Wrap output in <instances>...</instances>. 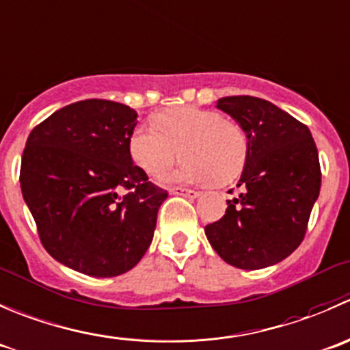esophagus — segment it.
Returning <instances> with one entry per match:
<instances>
[{
    "instance_id": "34e87169",
    "label": "esophagus",
    "mask_w": 350,
    "mask_h": 350,
    "mask_svg": "<svg viewBox=\"0 0 350 350\" xmlns=\"http://www.w3.org/2000/svg\"><path fill=\"white\" fill-rule=\"evenodd\" d=\"M170 193H174V196H185V197H189V199H196V197L200 196L199 190L185 189V187H172Z\"/></svg>"
}]
</instances>
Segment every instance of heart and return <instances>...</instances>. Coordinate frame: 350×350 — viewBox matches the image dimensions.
<instances>
[{
    "label": "heart",
    "mask_w": 350,
    "mask_h": 350,
    "mask_svg": "<svg viewBox=\"0 0 350 350\" xmlns=\"http://www.w3.org/2000/svg\"><path fill=\"white\" fill-rule=\"evenodd\" d=\"M185 161L168 182L217 185L241 174L248 158L243 127L213 110L174 107L153 117V127H136L129 137V154L146 175L158 178L178 161Z\"/></svg>",
    "instance_id": "obj_1"
}]
</instances>
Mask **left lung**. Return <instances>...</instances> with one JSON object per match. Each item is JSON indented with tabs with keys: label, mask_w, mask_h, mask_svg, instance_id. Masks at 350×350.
Listing matches in <instances>:
<instances>
[{
	"label": "left lung",
	"mask_w": 350,
	"mask_h": 350,
	"mask_svg": "<svg viewBox=\"0 0 350 350\" xmlns=\"http://www.w3.org/2000/svg\"><path fill=\"white\" fill-rule=\"evenodd\" d=\"M217 107L247 133L248 158L237 185L241 193L204 231L233 267H269L289 257L306 234L321 183L317 144L303 122L267 100L224 96Z\"/></svg>",
	"instance_id": "1"
}]
</instances>
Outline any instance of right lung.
Wrapping results in <instances>:
<instances>
[{"label": "right lung", "mask_w": 350, "mask_h": 350, "mask_svg": "<svg viewBox=\"0 0 350 350\" xmlns=\"http://www.w3.org/2000/svg\"><path fill=\"white\" fill-rule=\"evenodd\" d=\"M137 112L102 98L71 103L37 124L20 167L23 199L44 248L93 278L131 271L153 240L167 190L133 163Z\"/></svg>", "instance_id": "1"}]
</instances>
